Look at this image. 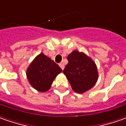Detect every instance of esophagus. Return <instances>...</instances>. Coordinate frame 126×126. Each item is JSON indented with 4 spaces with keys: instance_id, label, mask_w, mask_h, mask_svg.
<instances>
[{
    "instance_id": "1",
    "label": "esophagus",
    "mask_w": 126,
    "mask_h": 126,
    "mask_svg": "<svg viewBox=\"0 0 126 126\" xmlns=\"http://www.w3.org/2000/svg\"><path fill=\"white\" fill-rule=\"evenodd\" d=\"M60 66L61 67V69L63 70V69H64V63H63V62H61L60 64Z\"/></svg>"
}]
</instances>
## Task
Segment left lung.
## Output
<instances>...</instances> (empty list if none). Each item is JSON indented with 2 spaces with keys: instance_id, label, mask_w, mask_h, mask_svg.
<instances>
[{
  "instance_id": "obj_1",
  "label": "left lung",
  "mask_w": 126,
  "mask_h": 126,
  "mask_svg": "<svg viewBox=\"0 0 126 126\" xmlns=\"http://www.w3.org/2000/svg\"><path fill=\"white\" fill-rule=\"evenodd\" d=\"M68 64L63 71L72 90L79 94L84 93L94 86L98 72L94 62L83 52L74 50L67 57Z\"/></svg>"
}]
</instances>
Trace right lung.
Listing matches in <instances>:
<instances>
[{
  "label": "right lung",
  "instance_id": "add662e5",
  "mask_svg": "<svg viewBox=\"0 0 126 126\" xmlns=\"http://www.w3.org/2000/svg\"><path fill=\"white\" fill-rule=\"evenodd\" d=\"M62 69L43 52L32 61L27 70V77L32 87L39 92L50 90L56 76Z\"/></svg>",
  "mask_w": 126,
  "mask_h": 126
}]
</instances>
